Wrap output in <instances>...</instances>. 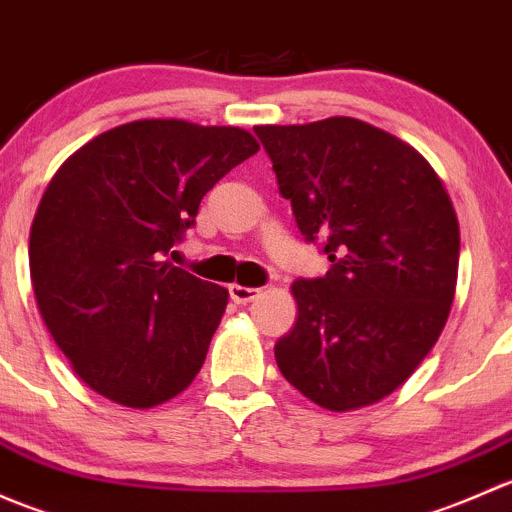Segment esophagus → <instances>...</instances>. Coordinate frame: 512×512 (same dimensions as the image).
<instances>
[{
    "mask_svg": "<svg viewBox=\"0 0 512 512\" xmlns=\"http://www.w3.org/2000/svg\"><path fill=\"white\" fill-rule=\"evenodd\" d=\"M227 289H230V299L237 304H247V302H252V299L260 297V289L257 287H242V285H237V282Z\"/></svg>",
    "mask_w": 512,
    "mask_h": 512,
    "instance_id": "esophagus-1",
    "label": "esophagus"
}]
</instances>
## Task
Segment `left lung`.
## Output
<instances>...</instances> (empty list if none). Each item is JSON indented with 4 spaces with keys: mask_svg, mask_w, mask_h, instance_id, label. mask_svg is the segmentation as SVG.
Returning <instances> with one entry per match:
<instances>
[{
    "mask_svg": "<svg viewBox=\"0 0 512 512\" xmlns=\"http://www.w3.org/2000/svg\"><path fill=\"white\" fill-rule=\"evenodd\" d=\"M304 240L332 270L292 285L297 322L275 344L282 376L329 411L399 389L441 337L461 232L426 158L349 116L255 126Z\"/></svg>",
    "mask_w": 512,
    "mask_h": 512,
    "instance_id": "left-lung-1",
    "label": "left lung"
}]
</instances>
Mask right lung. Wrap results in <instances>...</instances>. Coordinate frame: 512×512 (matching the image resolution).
I'll return each instance as SVG.
<instances>
[{
  "instance_id": "add662e5",
  "label": "right lung",
  "mask_w": 512,
  "mask_h": 512,
  "mask_svg": "<svg viewBox=\"0 0 512 512\" xmlns=\"http://www.w3.org/2000/svg\"><path fill=\"white\" fill-rule=\"evenodd\" d=\"M260 151L235 126L143 118L64 160L29 232L46 329L81 381L128 409L188 389L227 307V289L165 260L203 195Z\"/></svg>"
}]
</instances>
